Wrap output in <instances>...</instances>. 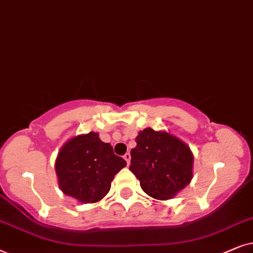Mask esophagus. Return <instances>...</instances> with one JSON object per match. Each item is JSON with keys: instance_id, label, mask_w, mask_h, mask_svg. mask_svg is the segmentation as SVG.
Listing matches in <instances>:
<instances>
[{"instance_id": "esophagus-1", "label": "esophagus", "mask_w": 253, "mask_h": 253, "mask_svg": "<svg viewBox=\"0 0 253 253\" xmlns=\"http://www.w3.org/2000/svg\"><path fill=\"white\" fill-rule=\"evenodd\" d=\"M124 158H125V161L127 162V166H129V163H130V154L129 153H126L124 155Z\"/></svg>"}]
</instances>
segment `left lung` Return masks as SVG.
Instances as JSON below:
<instances>
[{
  "label": "left lung",
  "mask_w": 253,
  "mask_h": 253,
  "mask_svg": "<svg viewBox=\"0 0 253 253\" xmlns=\"http://www.w3.org/2000/svg\"><path fill=\"white\" fill-rule=\"evenodd\" d=\"M135 141L129 170L148 195L168 200L190 184L193 155L183 141L153 128L143 129Z\"/></svg>",
  "instance_id": "left-lung-1"
}]
</instances>
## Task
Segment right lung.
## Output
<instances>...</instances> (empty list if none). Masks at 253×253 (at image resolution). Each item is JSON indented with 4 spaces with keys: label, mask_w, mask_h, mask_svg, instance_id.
I'll return each mask as SVG.
<instances>
[{
    "label": "right lung",
    "mask_w": 253,
    "mask_h": 253,
    "mask_svg": "<svg viewBox=\"0 0 253 253\" xmlns=\"http://www.w3.org/2000/svg\"><path fill=\"white\" fill-rule=\"evenodd\" d=\"M126 167L110 143L90 132L69 140L61 148L55 171L63 193L83 204L97 203L109 193L111 181Z\"/></svg>",
    "instance_id": "obj_1"
}]
</instances>
